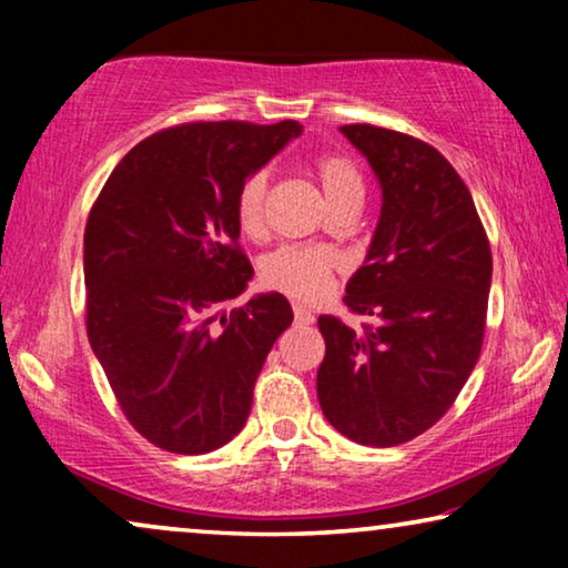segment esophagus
Here are the masks:
<instances>
[{"instance_id": "34e87169", "label": "esophagus", "mask_w": 568, "mask_h": 568, "mask_svg": "<svg viewBox=\"0 0 568 568\" xmlns=\"http://www.w3.org/2000/svg\"><path fill=\"white\" fill-rule=\"evenodd\" d=\"M294 323H297V325H310V323H315L313 310H307L305 305H300V302H294Z\"/></svg>"}]
</instances>
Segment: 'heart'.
I'll use <instances>...</instances> for the list:
<instances>
[{"mask_svg": "<svg viewBox=\"0 0 568 568\" xmlns=\"http://www.w3.org/2000/svg\"><path fill=\"white\" fill-rule=\"evenodd\" d=\"M317 183L328 206H336L338 201L348 196H362L364 183L359 170L346 158L328 154L321 158L315 165ZM266 196H268V173L258 170L245 183L240 185L235 214L240 230L247 237L266 235ZM338 266V255L331 247L321 245H284L263 261V282L271 290L292 294L297 300L315 302L325 297L333 286V271Z\"/></svg>", "mask_w": 568, "mask_h": 568, "instance_id": "b5f03b06", "label": "heart"}]
</instances>
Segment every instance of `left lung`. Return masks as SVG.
I'll list each match as a JSON object with an SVG mask.
<instances>
[{
    "label": "left lung",
    "instance_id": "8db88e82",
    "mask_svg": "<svg viewBox=\"0 0 568 568\" xmlns=\"http://www.w3.org/2000/svg\"><path fill=\"white\" fill-rule=\"evenodd\" d=\"M341 134L367 158L383 206L344 297L372 325L317 317V400L344 437L395 447L437 424L476 367L491 247L470 191L434 146L369 123Z\"/></svg>",
    "mask_w": 568,
    "mask_h": 568
}]
</instances>
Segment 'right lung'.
<instances>
[{
    "label": "right lung",
    "mask_w": 568,
    "mask_h": 568,
    "mask_svg": "<svg viewBox=\"0 0 568 568\" xmlns=\"http://www.w3.org/2000/svg\"><path fill=\"white\" fill-rule=\"evenodd\" d=\"M297 121L185 123L146 136L108 178L84 227L88 338L131 426L152 445L204 455L240 434L284 294L227 315L253 278L235 201Z\"/></svg>",
    "instance_id": "add662e5"
}]
</instances>
